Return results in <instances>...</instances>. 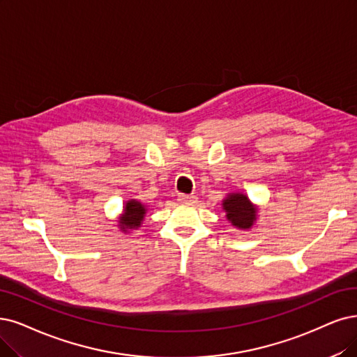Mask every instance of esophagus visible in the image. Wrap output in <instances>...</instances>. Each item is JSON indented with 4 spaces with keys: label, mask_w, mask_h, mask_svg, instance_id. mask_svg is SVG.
<instances>
[{
    "label": "esophagus",
    "mask_w": 357,
    "mask_h": 357,
    "mask_svg": "<svg viewBox=\"0 0 357 357\" xmlns=\"http://www.w3.org/2000/svg\"><path fill=\"white\" fill-rule=\"evenodd\" d=\"M178 202L181 203V204H188V206H191V204H194V203H197V197L195 195H179L178 197Z\"/></svg>",
    "instance_id": "1"
}]
</instances>
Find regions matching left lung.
I'll use <instances>...</instances> for the list:
<instances>
[{"mask_svg":"<svg viewBox=\"0 0 357 357\" xmlns=\"http://www.w3.org/2000/svg\"><path fill=\"white\" fill-rule=\"evenodd\" d=\"M222 208L227 220L236 229H252L259 218V206L252 203L248 195L240 191L228 192L222 200Z\"/></svg>","mask_w":357,"mask_h":357,"instance_id":"left-lung-1","label":"left lung"}]
</instances>
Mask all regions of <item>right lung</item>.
I'll return each instance as SVG.
<instances>
[{"instance_id":"right-lung-1","label":"right lung","mask_w":357,"mask_h":357,"mask_svg":"<svg viewBox=\"0 0 357 357\" xmlns=\"http://www.w3.org/2000/svg\"><path fill=\"white\" fill-rule=\"evenodd\" d=\"M149 207L141 203L137 199H130L125 203L122 213L117 218V227L123 234H130L137 231L144 222L145 215H147Z\"/></svg>"}]
</instances>
